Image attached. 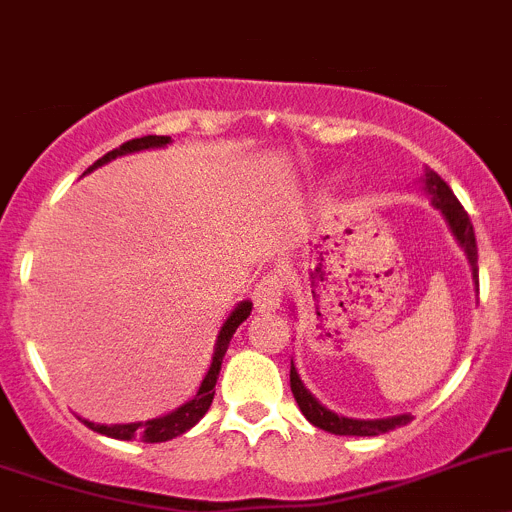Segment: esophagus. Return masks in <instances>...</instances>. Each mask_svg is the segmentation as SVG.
I'll return each instance as SVG.
<instances>
[{"label":"esophagus","mask_w":512,"mask_h":512,"mask_svg":"<svg viewBox=\"0 0 512 512\" xmlns=\"http://www.w3.org/2000/svg\"><path fill=\"white\" fill-rule=\"evenodd\" d=\"M284 296V279L279 274H266L253 291V304L259 311H274L281 306Z\"/></svg>","instance_id":"obj_1"}]
</instances>
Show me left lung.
<instances>
[{"label": "left lung", "instance_id": "left-lung-1", "mask_svg": "<svg viewBox=\"0 0 512 512\" xmlns=\"http://www.w3.org/2000/svg\"><path fill=\"white\" fill-rule=\"evenodd\" d=\"M425 193L432 198V206L445 216L447 226H450L452 236L457 238V243L465 251L467 261H470L472 269V281L478 286V243H475V231H472V223L467 211L462 208V203L457 201L455 193L450 191L445 180L435 173V170H425ZM291 392H294L296 405L304 412L306 420L311 422L319 430L332 432V435H354V437H377L382 432L394 430V427H402L412 420V415H394L384 417V420H352V417H342L337 412L326 410L319 399L304 387V382L299 379V372H296L294 362H291Z\"/></svg>", "mask_w": 512, "mask_h": 512}]
</instances>
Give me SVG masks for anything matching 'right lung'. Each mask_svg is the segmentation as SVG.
Returning a JSON list of instances; mask_svg holds the SVG:
<instances>
[{"label":"right lung","mask_w":512,"mask_h":512,"mask_svg":"<svg viewBox=\"0 0 512 512\" xmlns=\"http://www.w3.org/2000/svg\"><path fill=\"white\" fill-rule=\"evenodd\" d=\"M168 143H170L168 135H145V138L128 140V143H123L120 148H115V150H110L107 155H102V158L97 160L95 165H90L85 173H90V170L110 163V160L118 158V155H128V153H135V150H148V148H165ZM251 306H253L251 301H241V304L231 311V316L223 321L221 332H218V339H216V349H213L211 367H208V372H206V377H203L201 387H198L196 397L188 399L186 405H180L178 410L168 412V415H163V417H155V420L128 422V425H95V422H90V420H82V422H85L90 430L100 432V435L113 437V440L165 442V440H173V437H178V435H183V432L191 430V427L196 425L203 415H206L208 407H211L213 394H216L218 372H221L223 357H226V349H228V344H231V339H233V334H236L238 326H241L243 321L248 319V314H251Z\"/></svg>","instance_id":"1"}]
</instances>
